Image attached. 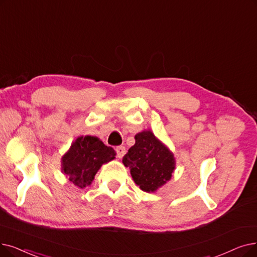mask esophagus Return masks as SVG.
<instances>
[{"mask_svg":"<svg viewBox=\"0 0 257 257\" xmlns=\"http://www.w3.org/2000/svg\"><path fill=\"white\" fill-rule=\"evenodd\" d=\"M115 151H116V155H117L118 159H121L122 156H124L125 153H126V149H125L124 146H118V147H116Z\"/></svg>","mask_w":257,"mask_h":257,"instance_id":"esophagus-1","label":"esophagus"}]
</instances>
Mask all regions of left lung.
I'll list each match as a JSON object with an SVG mask.
<instances>
[{"instance_id": "8db88e82", "label": "left lung", "mask_w": 257, "mask_h": 257, "mask_svg": "<svg viewBox=\"0 0 257 257\" xmlns=\"http://www.w3.org/2000/svg\"><path fill=\"white\" fill-rule=\"evenodd\" d=\"M136 144L122 158L135 183L145 192H155L171 180L175 168L173 153L150 130L135 137Z\"/></svg>"}]
</instances>
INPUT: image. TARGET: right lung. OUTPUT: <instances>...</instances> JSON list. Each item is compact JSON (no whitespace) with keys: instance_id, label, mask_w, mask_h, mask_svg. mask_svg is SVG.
Segmentation results:
<instances>
[{"instance_id":"add662e5","label":"right lung","mask_w":257,"mask_h":257,"mask_svg":"<svg viewBox=\"0 0 257 257\" xmlns=\"http://www.w3.org/2000/svg\"><path fill=\"white\" fill-rule=\"evenodd\" d=\"M115 151L96 137H79L62 158V172L80 189L89 186L103 164L115 159Z\"/></svg>"}]
</instances>
